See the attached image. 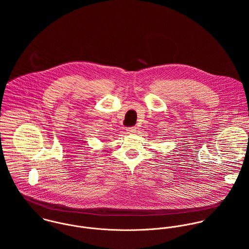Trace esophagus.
<instances>
[{
  "label": "esophagus",
  "instance_id": "obj_1",
  "mask_svg": "<svg viewBox=\"0 0 249 249\" xmlns=\"http://www.w3.org/2000/svg\"><path fill=\"white\" fill-rule=\"evenodd\" d=\"M127 132L128 133H130V134H132V133H135L136 132V127L135 126H132V127H127Z\"/></svg>",
  "mask_w": 249,
  "mask_h": 249
}]
</instances>
